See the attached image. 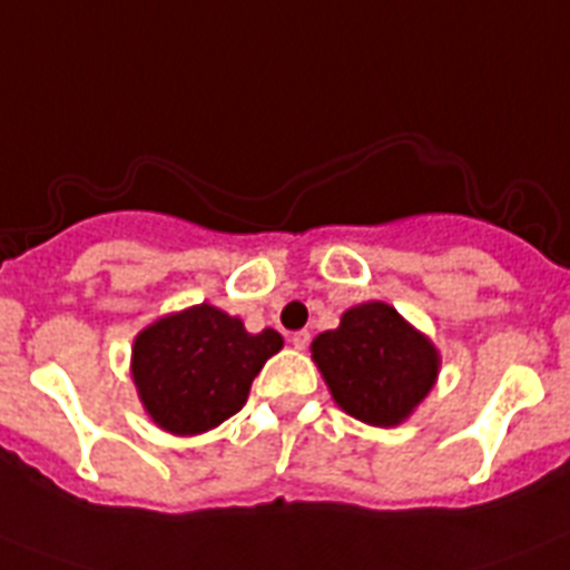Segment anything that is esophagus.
<instances>
[{"label":"esophagus","instance_id":"1","mask_svg":"<svg viewBox=\"0 0 570 570\" xmlns=\"http://www.w3.org/2000/svg\"><path fill=\"white\" fill-rule=\"evenodd\" d=\"M289 341L295 350H306V346H309V333H306V330H298V333L289 335Z\"/></svg>","mask_w":570,"mask_h":570}]
</instances>
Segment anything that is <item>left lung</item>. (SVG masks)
I'll return each mask as SVG.
<instances>
[{"mask_svg":"<svg viewBox=\"0 0 570 570\" xmlns=\"http://www.w3.org/2000/svg\"><path fill=\"white\" fill-rule=\"evenodd\" d=\"M313 358L338 407L375 428L407 419L439 373L435 346L381 301L346 309L313 341Z\"/></svg>","mask_w":570,"mask_h":570,"instance_id":"1","label":"left lung"}]
</instances>
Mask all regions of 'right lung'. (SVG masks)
I'll return each instance as SVG.
<instances>
[{"label":"right lung","instance_id":"add662e5","mask_svg":"<svg viewBox=\"0 0 570 570\" xmlns=\"http://www.w3.org/2000/svg\"><path fill=\"white\" fill-rule=\"evenodd\" d=\"M284 346L275 330L246 333L217 306L168 315L135 341V384L163 430L195 435L217 428L246 404L252 381Z\"/></svg>","mask_w":570,"mask_h":570}]
</instances>
